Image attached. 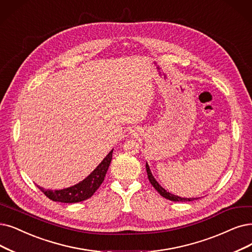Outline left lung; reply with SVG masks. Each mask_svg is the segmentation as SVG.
I'll list each match as a JSON object with an SVG mask.
<instances>
[{
  "label": "left lung",
  "instance_id": "8db88e82",
  "mask_svg": "<svg viewBox=\"0 0 252 252\" xmlns=\"http://www.w3.org/2000/svg\"><path fill=\"white\" fill-rule=\"evenodd\" d=\"M146 168H147V174H148V178H149V181L151 182V184L153 185V187L158 191L159 194L161 196L165 197L166 199H169V200H173V202H191V200H194V199H197V198H186V197H180L178 195H175V194H172L167 192V191L161 187V185H159V183L157 182V181L155 180V178L153 177L152 173H151L150 170V167H149V164L146 163Z\"/></svg>",
  "mask_w": 252,
  "mask_h": 252
}]
</instances>
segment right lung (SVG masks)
I'll list each match as a JSON object with an SVG mask.
<instances>
[{"mask_svg": "<svg viewBox=\"0 0 252 252\" xmlns=\"http://www.w3.org/2000/svg\"><path fill=\"white\" fill-rule=\"evenodd\" d=\"M113 151L106 155V157L101 161L93 172L90 174L85 180L74 186L68 187L61 190H46L42 187L37 186L42 192L49 198L54 200V202L60 203H66V204H72L83 202L88 198L91 197L95 191L102 184L105 174L108 169L113 157Z\"/></svg>", "mask_w": 252, "mask_h": 252, "instance_id": "1", "label": "right lung"}]
</instances>
